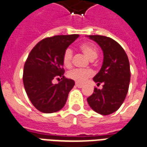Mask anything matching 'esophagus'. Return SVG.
<instances>
[{
    "instance_id": "1",
    "label": "esophagus",
    "mask_w": 147,
    "mask_h": 147,
    "mask_svg": "<svg viewBox=\"0 0 147 147\" xmlns=\"http://www.w3.org/2000/svg\"><path fill=\"white\" fill-rule=\"evenodd\" d=\"M76 87H78V88H82V87H83V85H82V84L76 83Z\"/></svg>"
}]
</instances>
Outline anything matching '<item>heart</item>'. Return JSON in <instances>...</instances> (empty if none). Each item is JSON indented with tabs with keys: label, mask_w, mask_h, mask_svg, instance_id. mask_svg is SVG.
I'll list each match as a JSON object with an SVG mask.
<instances>
[{
	"label": "heart",
	"mask_w": 147,
	"mask_h": 147,
	"mask_svg": "<svg viewBox=\"0 0 147 147\" xmlns=\"http://www.w3.org/2000/svg\"><path fill=\"white\" fill-rule=\"evenodd\" d=\"M79 49L90 60H94L98 56V49L92 44H82L79 45ZM73 51L71 49H66L62 55V64L66 68H70L72 65ZM92 72L88 69H74L67 73L68 78L72 79L77 83H84L92 77Z\"/></svg>",
	"instance_id": "1"
}]
</instances>
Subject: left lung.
Listing matches in <instances>:
<instances>
[{"instance_id":"left-lung-1","label":"left lung","mask_w":147,"mask_h":147,"mask_svg":"<svg viewBox=\"0 0 147 147\" xmlns=\"http://www.w3.org/2000/svg\"><path fill=\"white\" fill-rule=\"evenodd\" d=\"M102 49L103 64L93 78L97 85L103 84L102 88H94L87 98L88 105L101 115L116 112L125 100L130 82V68L128 56L115 40L102 35H89Z\"/></svg>"}]
</instances>
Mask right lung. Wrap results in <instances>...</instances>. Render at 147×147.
Instances as JSON below:
<instances>
[{
	"label": "right lung",
	"mask_w": 147,
	"mask_h": 147,
	"mask_svg": "<svg viewBox=\"0 0 147 147\" xmlns=\"http://www.w3.org/2000/svg\"><path fill=\"white\" fill-rule=\"evenodd\" d=\"M78 34L55 35L42 39L29 53L24 66L23 83L33 106L41 113H52L62 109L75 86L64 76V51ZM62 81L53 84L54 78Z\"/></svg>",
	"instance_id": "1"
}]
</instances>
